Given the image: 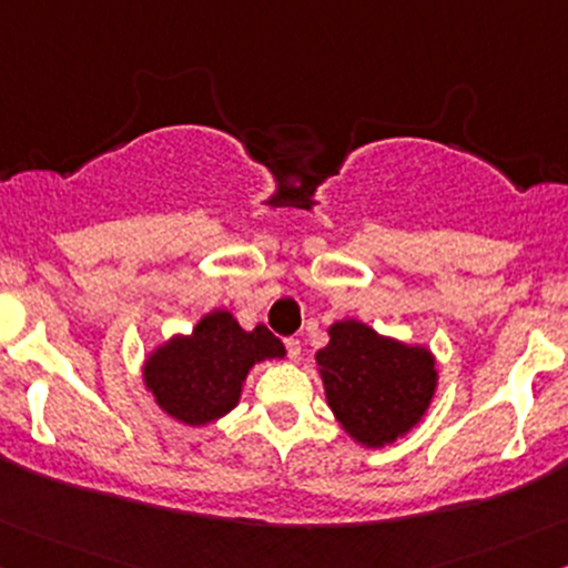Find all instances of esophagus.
I'll list each match as a JSON object with an SVG mask.
<instances>
[{"label":"esophagus","mask_w":568,"mask_h":568,"mask_svg":"<svg viewBox=\"0 0 568 568\" xmlns=\"http://www.w3.org/2000/svg\"><path fill=\"white\" fill-rule=\"evenodd\" d=\"M285 351H288L291 361H298V358H302V342H298V339H285Z\"/></svg>","instance_id":"esophagus-1"}]
</instances>
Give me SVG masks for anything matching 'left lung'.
<instances>
[{
  "instance_id": "1",
  "label": "left lung",
  "mask_w": 568,
  "mask_h": 568,
  "mask_svg": "<svg viewBox=\"0 0 568 568\" xmlns=\"http://www.w3.org/2000/svg\"><path fill=\"white\" fill-rule=\"evenodd\" d=\"M326 404L355 445L383 450L404 439L432 407L439 369L432 347L379 334L345 317L315 353Z\"/></svg>"
}]
</instances>
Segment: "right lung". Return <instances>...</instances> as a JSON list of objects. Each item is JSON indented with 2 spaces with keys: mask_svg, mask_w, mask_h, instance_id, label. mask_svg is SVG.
<instances>
[{
  "mask_svg": "<svg viewBox=\"0 0 568 568\" xmlns=\"http://www.w3.org/2000/svg\"><path fill=\"white\" fill-rule=\"evenodd\" d=\"M285 358L264 323L242 328L229 310H210L189 334H172L142 361V383L172 420L204 428L240 404L255 364Z\"/></svg>",
  "mask_w": 568,
  "mask_h": 568,
  "instance_id": "add662e5",
  "label": "right lung"
}]
</instances>
